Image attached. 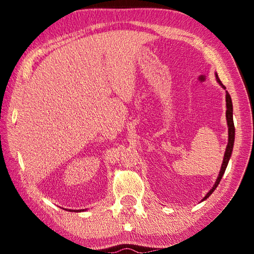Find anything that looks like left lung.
<instances>
[{
  "label": "left lung",
  "mask_w": 254,
  "mask_h": 254,
  "mask_svg": "<svg viewBox=\"0 0 254 254\" xmlns=\"http://www.w3.org/2000/svg\"><path fill=\"white\" fill-rule=\"evenodd\" d=\"M216 79H217V83L220 84L223 88L226 89L225 86L222 84V81L220 80V78H218L217 74H216ZM226 120H227V126H229V143H227V147H226V150H225V154H224V159H223V163H222V168H221V171H220V175H218V177L216 179V183H215L213 188L210 189V190L207 192V195L204 197V199H206L208 196H210V194H212V192L215 190V189H216L217 185L220 184L221 179L223 177V175H224V173H225L227 163H229V160H230V158H231L232 150H233L234 136H235V127H234V122H233V105H232L231 96H230V94L227 93V91H226Z\"/></svg>",
  "instance_id": "8db88e82"
}]
</instances>
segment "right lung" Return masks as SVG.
<instances>
[{"instance_id":"right-lung-1","label":"right lung","mask_w":254,"mask_h":254,"mask_svg":"<svg viewBox=\"0 0 254 254\" xmlns=\"http://www.w3.org/2000/svg\"><path fill=\"white\" fill-rule=\"evenodd\" d=\"M78 212H79V210H78Z\"/></svg>"}]
</instances>
